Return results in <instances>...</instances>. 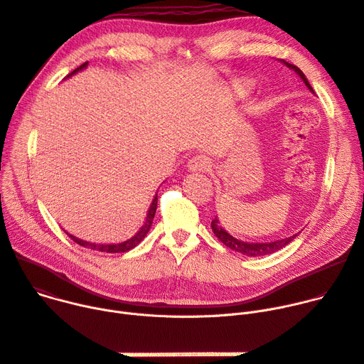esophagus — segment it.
I'll return each instance as SVG.
<instances>
[{"instance_id": "obj_1", "label": "esophagus", "mask_w": 364, "mask_h": 364, "mask_svg": "<svg viewBox=\"0 0 364 364\" xmlns=\"http://www.w3.org/2000/svg\"><path fill=\"white\" fill-rule=\"evenodd\" d=\"M211 161L205 156H193L188 161V171L189 172H205L210 169Z\"/></svg>"}]
</instances>
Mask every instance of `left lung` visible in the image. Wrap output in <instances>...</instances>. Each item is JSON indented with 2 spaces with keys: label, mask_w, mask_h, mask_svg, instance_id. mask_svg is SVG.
I'll return each instance as SVG.
<instances>
[{
  "label": "left lung",
  "mask_w": 364,
  "mask_h": 364,
  "mask_svg": "<svg viewBox=\"0 0 364 364\" xmlns=\"http://www.w3.org/2000/svg\"><path fill=\"white\" fill-rule=\"evenodd\" d=\"M289 68L294 70L300 78L303 80V82L306 85V87L309 89L312 93H314V89L312 86L309 85V81H307V78L304 77V74L301 73L300 68H297L296 65L293 64H289L286 61H283ZM211 229L214 232V235L217 236V239L226 245L228 247H230L232 250H236V252L242 254V255H246V257H264V255H269V254H274L277 252V250L283 249L286 245H289L291 240H294V237L297 235H293L290 237H286V239H279V240H275V242H268V243H247V242H242L233 236H230L225 229H223L220 226V221L218 218L215 217L213 221H211Z\"/></svg>",
  "instance_id": "left-lung-1"
}]
</instances>
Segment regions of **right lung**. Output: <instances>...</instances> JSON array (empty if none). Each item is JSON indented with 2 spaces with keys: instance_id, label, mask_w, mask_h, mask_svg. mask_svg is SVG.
I'll return each mask as SVG.
<instances>
[{
  "instance_id": "1",
  "label": "right lung",
  "mask_w": 364,
  "mask_h": 364,
  "mask_svg": "<svg viewBox=\"0 0 364 364\" xmlns=\"http://www.w3.org/2000/svg\"><path fill=\"white\" fill-rule=\"evenodd\" d=\"M87 64H89V63L81 64L78 68H75V70H74L71 74H68L67 77L75 74L77 71H80V70H82V68H86ZM156 208H157V195H156L153 203H151V205H150V210H149V213H147V218H146L144 226L136 232V235H134L131 239H128V240H125V242H122V243L96 245V243H90V242H86V240H81V239H78V237H75V236H73V235H70V233H67V235H68V236L71 237V240H74L75 243H78V245H81V246H85V247H90V249H93V250H99V252H107V254L128 252V250H131L132 247H135L139 242H141V240L147 236V233H149V230H150V228H151V223H153L154 214H156Z\"/></svg>"
}]
</instances>
